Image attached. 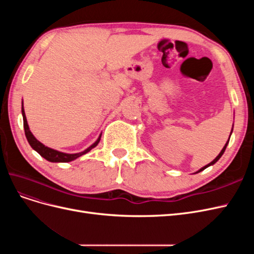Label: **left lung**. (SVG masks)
Returning a JSON list of instances; mask_svg holds the SVG:
<instances>
[{
  "label": "left lung",
  "instance_id": "1",
  "mask_svg": "<svg viewBox=\"0 0 254 254\" xmlns=\"http://www.w3.org/2000/svg\"><path fill=\"white\" fill-rule=\"evenodd\" d=\"M228 142H229V141H228ZM228 142H227V144L225 145V147H224V148H222V150L220 151V153H219V155H218V156H217L216 158H215V159H214V160L212 161V162H211V163H209V164H207V165H205L204 167H202V168H201V170H199V171H198V173H199V172H201V171H203V170H205V168H206L207 166H210V165H213L214 163H216V162H217V161H218V160L220 159V157H221L222 155H224V152H225V150H226V147H227V145H228Z\"/></svg>",
  "mask_w": 254,
  "mask_h": 254
}]
</instances>
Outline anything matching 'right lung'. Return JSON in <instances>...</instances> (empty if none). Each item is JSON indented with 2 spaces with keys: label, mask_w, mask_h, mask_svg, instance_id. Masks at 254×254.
<instances>
[{
  "label": "right lung",
  "mask_w": 254,
  "mask_h": 254,
  "mask_svg": "<svg viewBox=\"0 0 254 254\" xmlns=\"http://www.w3.org/2000/svg\"><path fill=\"white\" fill-rule=\"evenodd\" d=\"M22 115H23V126H24L25 135H26V139H27L29 145L32 146L33 149H35L41 157H43L44 159H47L48 161H50V162H63V163L64 162H70V161L77 159L78 157H80V156L84 155V153H87L88 151H90L92 148H94L95 146L98 144L99 140H101L102 135H99L97 141L93 145H91L89 148H87L86 150L82 151V152H79V153H64V152L54 150L52 148L47 147V146H44L42 143H40L33 135V133L30 132V130L28 128L27 121H26V117H25V112H24V109H23V107H22Z\"/></svg>",
  "instance_id": "obj_1"
}]
</instances>
